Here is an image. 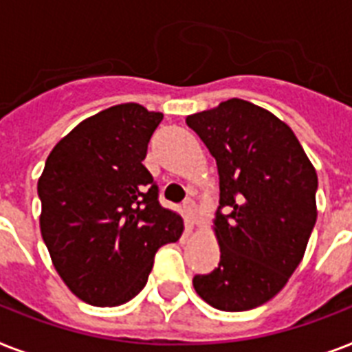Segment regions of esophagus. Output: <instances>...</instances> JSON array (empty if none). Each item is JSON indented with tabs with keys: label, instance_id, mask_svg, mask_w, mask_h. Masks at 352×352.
Segmentation results:
<instances>
[{
	"label": "esophagus",
	"instance_id": "esophagus-1",
	"mask_svg": "<svg viewBox=\"0 0 352 352\" xmlns=\"http://www.w3.org/2000/svg\"><path fill=\"white\" fill-rule=\"evenodd\" d=\"M182 210H184V214H186V219H188V225L192 226L195 221H197V206L193 203L192 199H186L184 204H182Z\"/></svg>",
	"mask_w": 352,
	"mask_h": 352
}]
</instances>
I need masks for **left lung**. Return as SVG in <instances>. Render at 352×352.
<instances>
[{"mask_svg": "<svg viewBox=\"0 0 352 352\" xmlns=\"http://www.w3.org/2000/svg\"><path fill=\"white\" fill-rule=\"evenodd\" d=\"M186 124L217 162L221 190L219 265L193 276V287L219 311H250L272 300L303 259L316 225V171L292 129L250 102H221Z\"/></svg>", "mask_w": 352, "mask_h": 352, "instance_id": "1", "label": "left lung"}]
</instances>
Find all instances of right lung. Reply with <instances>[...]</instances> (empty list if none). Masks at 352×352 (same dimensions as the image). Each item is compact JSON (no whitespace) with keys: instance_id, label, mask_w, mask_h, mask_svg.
<instances>
[{"instance_id":"obj_1","label":"right lung","mask_w":352,"mask_h":352,"mask_svg":"<svg viewBox=\"0 0 352 352\" xmlns=\"http://www.w3.org/2000/svg\"><path fill=\"white\" fill-rule=\"evenodd\" d=\"M160 120L138 104L113 106L80 122L47 157L38 181L41 237L60 278L89 305L133 300L157 250L182 234L142 164Z\"/></svg>"}]
</instances>
